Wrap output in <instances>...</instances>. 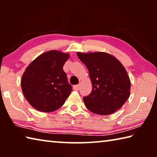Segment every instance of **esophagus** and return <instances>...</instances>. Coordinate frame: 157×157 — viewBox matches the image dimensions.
Returning <instances> with one entry per match:
<instances>
[{
	"mask_svg": "<svg viewBox=\"0 0 157 157\" xmlns=\"http://www.w3.org/2000/svg\"><path fill=\"white\" fill-rule=\"evenodd\" d=\"M79 89H80V84H78L74 86V89L76 90V91H79Z\"/></svg>",
	"mask_w": 157,
	"mask_h": 157,
	"instance_id": "esophagus-1",
	"label": "esophagus"
}]
</instances>
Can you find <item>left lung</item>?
Instances as JSON below:
<instances>
[{"mask_svg": "<svg viewBox=\"0 0 157 157\" xmlns=\"http://www.w3.org/2000/svg\"><path fill=\"white\" fill-rule=\"evenodd\" d=\"M77 55L86 66L92 91L83 98L86 107L98 115H109L121 109L130 95L131 82L123 64L104 52Z\"/></svg>", "mask_w": 157, "mask_h": 157, "instance_id": "1", "label": "left lung"}]
</instances>
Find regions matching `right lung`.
<instances>
[{
  "label": "right lung",
  "mask_w": 157,
  "mask_h": 157,
  "mask_svg": "<svg viewBox=\"0 0 157 157\" xmlns=\"http://www.w3.org/2000/svg\"><path fill=\"white\" fill-rule=\"evenodd\" d=\"M69 54L50 50L37 57L26 68L21 89L26 100L35 109L51 112L64 104L71 91L63 66Z\"/></svg>",
  "instance_id": "add662e5"
}]
</instances>
